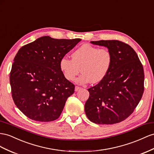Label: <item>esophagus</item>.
<instances>
[{"mask_svg": "<svg viewBox=\"0 0 154 154\" xmlns=\"http://www.w3.org/2000/svg\"><path fill=\"white\" fill-rule=\"evenodd\" d=\"M81 88L79 87V86H75V91L77 92V91H79V90Z\"/></svg>", "mask_w": 154, "mask_h": 154, "instance_id": "34e87169", "label": "esophagus"}]
</instances>
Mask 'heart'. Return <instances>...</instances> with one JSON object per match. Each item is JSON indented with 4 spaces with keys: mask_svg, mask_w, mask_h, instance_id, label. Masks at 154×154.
<instances>
[{
    "mask_svg": "<svg viewBox=\"0 0 154 154\" xmlns=\"http://www.w3.org/2000/svg\"><path fill=\"white\" fill-rule=\"evenodd\" d=\"M72 59L62 57L59 66L64 77L73 81L81 72L77 79L79 84L91 82L93 84L103 81L108 74L112 64V54L107 48L99 49L90 44H84L75 50Z\"/></svg>",
    "mask_w": 154,
    "mask_h": 154,
    "instance_id": "1",
    "label": "heart"
}]
</instances>
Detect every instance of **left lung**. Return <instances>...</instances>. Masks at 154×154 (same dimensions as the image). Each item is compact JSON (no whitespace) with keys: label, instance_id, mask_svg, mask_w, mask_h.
Returning <instances> with one entry per match:
<instances>
[{"label":"left lung","instance_id":"obj_1","mask_svg":"<svg viewBox=\"0 0 154 154\" xmlns=\"http://www.w3.org/2000/svg\"><path fill=\"white\" fill-rule=\"evenodd\" d=\"M111 51L112 64L107 76L88 88L85 111L97 124H113L126 119L139 104L144 92L143 65L131 46L118 40L92 41Z\"/></svg>","mask_w":154,"mask_h":154}]
</instances>
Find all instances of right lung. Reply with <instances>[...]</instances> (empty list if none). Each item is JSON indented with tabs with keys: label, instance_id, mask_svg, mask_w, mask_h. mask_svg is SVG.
<instances>
[{
	"label": "right lung",
	"instance_id": "obj_1",
	"mask_svg": "<svg viewBox=\"0 0 154 154\" xmlns=\"http://www.w3.org/2000/svg\"><path fill=\"white\" fill-rule=\"evenodd\" d=\"M80 41L42 36L18 51L10 76L11 94L30 119L51 122L61 115L75 86L64 77L59 62Z\"/></svg>",
	"mask_w": 154,
	"mask_h": 154
}]
</instances>
